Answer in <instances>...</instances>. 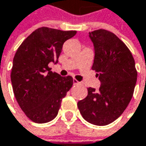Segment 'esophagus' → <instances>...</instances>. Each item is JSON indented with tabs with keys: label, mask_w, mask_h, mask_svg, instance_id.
<instances>
[{
	"label": "esophagus",
	"mask_w": 146,
	"mask_h": 146,
	"mask_svg": "<svg viewBox=\"0 0 146 146\" xmlns=\"http://www.w3.org/2000/svg\"><path fill=\"white\" fill-rule=\"evenodd\" d=\"M74 85H80V82H79L78 80H74Z\"/></svg>",
	"instance_id": "1"
}]
</instances>
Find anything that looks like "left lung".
<instances>
[{
  "label": "left lung",
  "instance_id": "1",
  "mask_svg": "<svg viewBox=\"0 0 146 146\" xmlns=\"http://www.w3.org/2000/svg\"><path fill=\"white\" fill-rule=\"evenodd\" d=\"M94 46L92 70L98 72L99 90L88 88L87 97L79 101L83 118L97 126H106L115 121L129 104L137 81L134 59L114 33L106 30L89 32Z\"/></svg>",
  "mask_w": 146,
  "mask_h": 146
}]
</instances>
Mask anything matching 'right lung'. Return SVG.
<instances>
[{
    "mask_svg": "<svg viewBox=\"0 0 146 146\" xmlns=\"http://www.w3.org/2000/svg\"><path fill=\"white\" fill-rule=\"evenodd\" d=\"M75 31L41 27L19 46L13 61L11 82L15 98L26 116L36 123L54 119L61 100L72 86L71 76L61 77L48 64L58 63L63 43Z\"/></svg>",
    "mask_w": 146,
    "mask_h": 146,
    "instance_id": "add662e5",
    "label": "right lung"
}]
</instances>
